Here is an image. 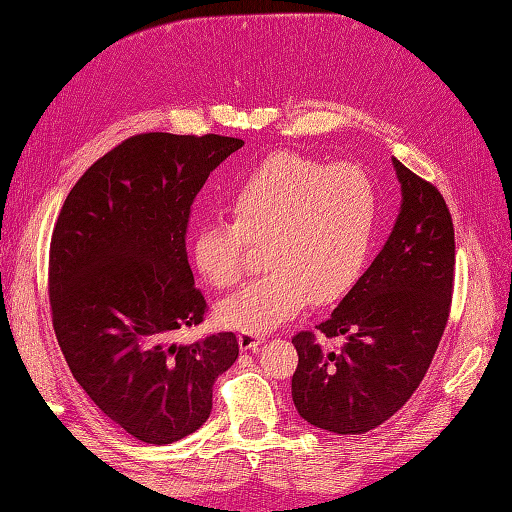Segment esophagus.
<instances>
[{
	"label": "esophagus",
	"instance_id": "34e87169",
	"mask_svg": "<svg viewBox=\"0 0 512 512\" xmlns=\"http://www.w3.org/2000/svg\"><path fill=\"white\" fill-rule=\"evenodd\" d=\"M237 339H239V348L242 350H255L257 346L264 344V337L255 333H239Z\"/></svg>",
	"mask_w": 512,
	"mask_h": 512
}]
</instances>
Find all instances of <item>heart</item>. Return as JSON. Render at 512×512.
Returning <instances> with one entry per match:
<instances>
[{"label":"heart","instance_id":"obj_1","mask_svg":"<svg viewBox=\"0 0 512 512\" xmlns=\"http://www.w3.org/2000/svg\"><path fill=\"white\" fill-rule=\"evenodd\" d=\"M233 222L190 235V257L210 286L233 288L253 246L266 273L217 306L219 322L268 333L315 304L342 299L362 277L377 228V193L362 168L326 166L297 153L266 155L226 197Z\"/></svg>","mask_w":512,"mask_h":512}]
</instances>
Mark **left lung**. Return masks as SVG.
<instances>
[{"label": "left lung", "instance_id": "left-lung-1", "mask_svg": "<svg viewBox=\"0 0 512 512\" xmlns=\"http://www.w3.org/2000/svg\"><path fill=\"white\" fill-rule=\"evenodd\" d=\"M402 210L382 253L317 330L344 337L324 350L313 330L293 337V402L308 424L362 435L402 408L433 362L455 284V228L439 193L393 159Z\"/></svg>", "mask_w": 512, "mask_h": 512}]
</instances>
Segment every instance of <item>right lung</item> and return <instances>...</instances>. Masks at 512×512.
I'll list each match as a JSON object with an SVG mask.
<instances>
[{
  "instance_id": "add662e5",
  "label": "right lung",
  "mask_w": 512,
  "mask_h": 512,
  "mask_svg": "<svg viewBox=\"0 0 512 512\" xmlns=\"http://www.w3.org/2000/svg\"><path fill=\"white\" fill-rule=\"evenodd\" d=\"M242 139L142 133L99 157L70 190L48 255L55 337L95 406L146 444L202 426L235 333L173 344L208 310L188 264L190 206Z\"/></svg>"
}]
</instances>
